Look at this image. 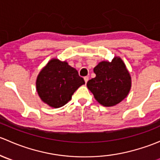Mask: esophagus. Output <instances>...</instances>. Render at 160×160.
Listing matches in <instances>:
<instances>
[{
  "mask_svg": "<svg viewBox=\"0 0 160 160\" xmlns=\"http://www.w3.org/2000/svg\"><path fill=\"white\" fill-rule=\"evenodd\" d=\"M89 80V77H84V81L85 83H88V81Z\"/></svg>",
  "mask_w": 160,
  "mask_h": 160,
  "instance_id": "34e87169",
  "label": "esophagus"
}]
</instances>
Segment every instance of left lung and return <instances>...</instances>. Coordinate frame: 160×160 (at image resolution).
<instances>
[{
    "label": "left lung",
    "mask_w": 160,
    "mask_h": 160,
    "mask_svg": "<svg viewBox=\"0 0 160 160\" xmlns=\"http://www.w3.org/2000/svg\"><path fill=\"white\" fill-rule=\"evenodd\" d=\"M93 72L96 77L90 80L87 86L101 105L114 106L128 96L132 80L120 57H114L111 62H99L93 68Z\"/></svg>",
    "instance_id": "1"
}]
</instances>
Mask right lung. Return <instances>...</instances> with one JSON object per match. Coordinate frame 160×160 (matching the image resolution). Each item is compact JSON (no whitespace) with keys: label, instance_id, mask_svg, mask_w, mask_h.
<instances>
[{"label":"right lung","instance_id":"right-lung-1","mask_svg":"<svg viewBox=\"0 0 160 160\" xmlns=\"http://www.w3.org/2000/svg\"><path fill=\"white\" fill-rule=\"evenodd\" d=\"M84 83L83 77L68 62L52 59L38 73L36 90L43 102L58 108L70 101L74 92Z\"/></svg>","mask_w":160,"mask_h":160}]
</instances>
